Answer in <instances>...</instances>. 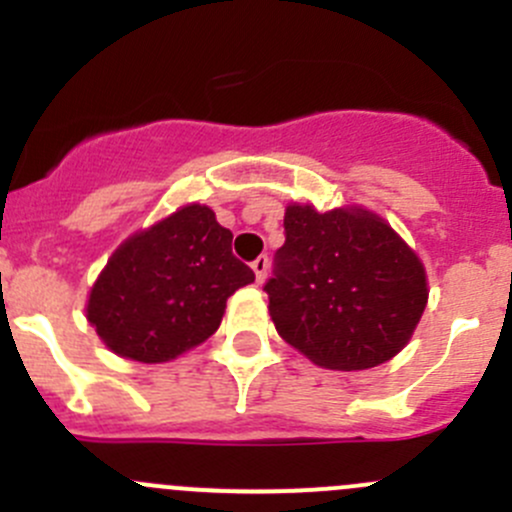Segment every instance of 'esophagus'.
<instances>
[{"mask_svg":"<svg viewBox=\"0 0 512 512\" xmlns=\"http://www.w3.org/2000/svg\"><path fill=\"white\" fill-rule=\"evenodd\" d=\"M252 270H255L257 282H265L267 270H270V260H267V255H260V257H257V260L252 262Z\"/></svg>","mask_w":512,"mask_h":512,"instance_id":"esophagus-1","label":"esophagus"}]
</instances>
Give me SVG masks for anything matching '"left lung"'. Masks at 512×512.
Here are the masks:
<instances>
[{
	"instance_id": "left-lung-1",
	"label": "left lung",
	"mask_w": 512,
	"mask_h": 512,
	"mask_svg": "<svg viewBox=\"0 0 512 512\" xmlns=\"http://www.w3.org/2000/svg\"><path fill=\"white\" fill-rule=\"evenodd\" d=\"M277 332L324 369L359 371L399 354L426 309V272L366 210L289 205L265 282Z\"/></svg>"
}]
</instances>
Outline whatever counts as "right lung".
Segmentation results:
<instances>
[{
	"label": "right lung",
	"mask_w": 512,
	"mask_h": 512,
	"mask_svg": "<svg viewBox=\"0 0 512 512\" xmlns=\"http://www.w3.org/2000/svg\"><path fill=\"white\" fill-rule=\"evenodd\" d=\"M255 282L232 255V232L205 205H188L123 242L89 297V322L118 356L158 364L205 342L225 302Z\"/></svg>",
	"instance_id": "right-lung-1"
}]
</instances>
